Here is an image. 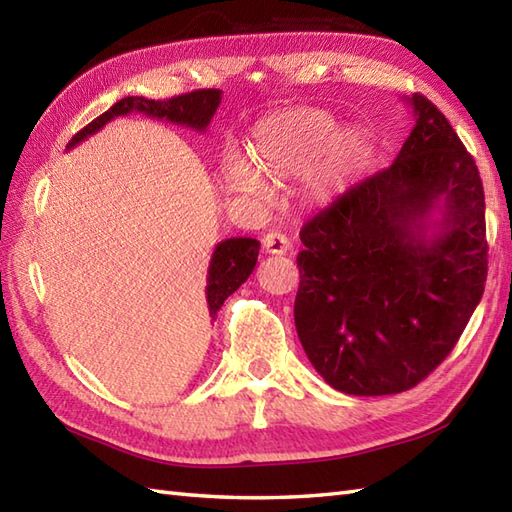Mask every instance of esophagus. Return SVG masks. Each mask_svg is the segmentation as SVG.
Returning <instances> with one entry per match:
<instances>
[{"instance_id":"1","label":"esophagus","mask_w":512,"mask_h":512,"mask_svg":"<svg viewBox=\"0 0 512 512\" xmlns=\"http://www.w3.org/2000/svg\"><path fill=\"white\" fill-rule=\"evenodd\" d=\"M262 246L268 255H286L290 250V239L284 235V233H266L264 239H262Z\"/></svg>"}]
</instances>
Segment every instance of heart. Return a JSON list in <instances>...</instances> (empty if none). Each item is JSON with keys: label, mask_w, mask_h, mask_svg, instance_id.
Returning <instances> with one entry per match:
<instances>
[{"label": "heart", "mask_w": 512, "mask_h": 512, "mask_svg": "<svg viewBox=\"0 0 512 512\" xmlns=\"http://www.w3.org/2000/svg\"><path fill=\"white\" fill-rule=\"evenodd\" d=\"M250 160L228 156L224 180L246 198H264L270 180H288L306 171L303 193L312 204H330L350 189L367 154V138L358 127L336 129L334 116L295 107L259 121L250 134Z\"/></svg>", "instance_id": "heart-1"}]
</instances>
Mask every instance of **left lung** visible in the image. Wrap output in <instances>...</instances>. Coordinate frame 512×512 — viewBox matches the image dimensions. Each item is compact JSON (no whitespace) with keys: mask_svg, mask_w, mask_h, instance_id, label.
Returning <instances> with one entry per match:
<instances>
[{"mask_svg":"<svg viewBox=\"0 0 512 512\" xmlns=\"http://www.w3.org/2000/svg\"><path fill=\"white\" fill-rule=\"evenodd\" d=\"M405 103L416 125L391 167L301 228L299 341L325 383L352 396L427 378L458 343L488 270L475 160L429 99Z\"/></svg>","mask_w":512,"mask_h":512,"instance_id":"1","label":"left lung"}]
</instances>
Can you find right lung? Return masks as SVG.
<instances>
[{
	"instance_id": "right-lung-1",
	"label": "right lung",
	"mask_w": 512,
	"mask_h": 512,
	"mask_svg": "<svg viewBox=\"0 0 512 512\" xmlns=\"http://www.w3.org/2000/svg\"><path fill=\"white\" fill-rule=\"evenodd\" d=\"M222 103L220 90H195L189 94L173 96L167 101H151L145 96H127L114 103L110 110L94 118L90 125H85L79 134L68 143V149L83 143L85 138L101 132V129L114 121L118 116L127 114H145L149 118H158L162 123H173L182 127H191L195 132H206L213 114ZM259 255V242L253 237H231L222 239L215 246L209 275H206V303H209V314L215 317V312L222 308V303L233 295V292L244 284L253 273Z\"/></svg>"
}]
</instances>
